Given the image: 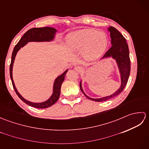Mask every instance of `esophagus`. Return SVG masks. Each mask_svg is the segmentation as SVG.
I'll list each match as a JSON object with an SVG mask.
<instances>
[{"label":"esophagus","mask_w":149,"mask_h":149,"mask_svg":"<svg viewBox=\"0 0 149 149\" xmlns=\"http://www.w3.org/2000/svg\"><path fill=\"white\" fill-rule=\"evenodd\" d=\"M74 69L76 70L77 72H81L82 70H83V68H82V67H81V66H75Z\"/></svg>","instance_id":"1"}]
</instances>
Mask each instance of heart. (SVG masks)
I'll return each instance as SVG.
<instances>
[{
  "label": "heart",
  "mask_w": 149,
  "mask_h": 149,
  "mask_svg": "<svg viewBox=\"0 0 149 149\" xmlns=\"http://www.w3.org/2000/svg\"><path fill=\"white\" fill-rule=\"evenodd\" d=\"M69 50L82 52L84 59L91 61L102 56L108 45L107 34L102 31L85 29L70 33L66 38Z\"/></svg>",
  "instance_id": "1"
}]
</instances>
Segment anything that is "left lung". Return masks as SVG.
Returning a JSON list of instances; mask_svg holds the SVG:
<instances>
[{"instance_id": "left-lung-1", "label": "left lung", "mask_w": 149, "mask_h": 149, "mask_svg": "<svg viewBox=\"0 0 149 149\" xmlns=\"http://www.w3.org/2000/svg\"><path fill=\"white\" fill-rule=\"evenodd\" d=\"M107 30L110 33V37L111 39V43L112 47L107 50L100 60L110 58L115 60L120 73V86L115 92H114L110 95L97 98V99H93V98L88 96L84 93L83 87H82L81 80L80 81V89L81 91L88 99L95 101V102H103V101L109 100L121 93L123 90L124 89L126 84H127L131 71L129 47L127 42H126L125 38L115 27H108Z\"/></svg>"}]
</instances>
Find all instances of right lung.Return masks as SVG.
<instances>
[{
  "label": "right lung",
  "mask_w": 149,
  "mask_h": 149,
  "mask_svg": "<svg viewBox=\"0 0 149 149\" xmlns=\"http://www.w3.org/2000/svg\"><path fill=\"white\" fill-rule=\"evenodd\" d=\"M57 30L54 27H40V28H33L28 30L27 32L24 34V36L21 38L20 41L18 42L17 45H15L13 49V51L12 53L11 57V61L10 64V67H9V72H10V77L12 81L13 86L14 90L20 99L24 102L26 104H28L36 108H47L50 106H52L58 100L60 95V92H61V87L63 82L64 81L65 78V75L66 72H68V69L66 70L59 76L56 78L53 84V90L52 93L48 99L45 101H43L42 102H31L26 100V99L22 97L20 93L18 92L17 88L15 86V84L13 78V67L14 61L15 59V57L17 56V52L19 51L22 47L29 42H52L54 40L56 36V33Z\"/></svg>",
  "instance_id": "right-lung-1"
}]
</instances>
